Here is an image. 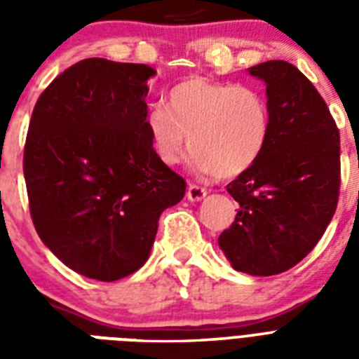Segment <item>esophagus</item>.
Masks as SVG:
<instances>
[{
  "mask_svg": "<svg viewBox=\"0 0 359 359\" xmlns=\"http://www.w3.org/2000/svg\"><path fill=\"white\" fill-rule=\"evenodd\" d=\"M208 191L207 188H203V186L199 184H190L188 186V191H186V197L190 199V201H201V199H205V196H207Z\"/></svg>",
  "mask_w": 359,
  "mask_h": 359,
  "instance_id": "esophagus-1",
  "label": "esophagus"
}]
</instances>
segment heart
I'll list each match as a JSON object with an SVG mask.
<instances>
[{"mask_svg":"<svg viewBox=\"0 0 359 359\" xmlns=\"http://www.w3.org/2000/svg\"><path fill=\"white\" fill-rule=\"evenodd\" d=\"M145 132L165 165H177L190 145L194 168L231 179L264 151L270 108L255 87L191 76L169 89L165 106L149 108Z\"/></svg>","mask_w":359,"mask_h":359,"instance_id":"1","label":"heart"}]
</instances>
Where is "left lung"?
<instances>
[{"mask_svg":"<svg viewBox=\"0 0 359 359\" xmlns=\"http://www.w3.org/2000/svg\"><path fill=\"white\" fill-rule=\"evenodd\" d=\"M250 74L266 83L270 135L257 162L227 186L240 210L218 244L238 272L276 276L296 266L334 218L339 130L294 65L266 61Z\"/></svg>","mask_w":359,"mask_h":359,"instance_id":"obj_1","label":"left lung"}]
</instances>
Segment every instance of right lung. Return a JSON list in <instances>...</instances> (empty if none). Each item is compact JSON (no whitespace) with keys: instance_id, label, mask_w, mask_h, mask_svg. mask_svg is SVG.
Returning a JSON list of instances; mask_svg holds the SVG:
<instances>
[{"instance_id":"add662e5","label":"right lung","mask_w":359,"mask_h":359,"mask_svg":"<svg viewBox=\"0 0 359 359\" xmlns=\"http://www.w3.org/2000/svg\"><path fill=\"white\" fill-rule=\"evenodd\" d=\"M140 63L83 59L42 91L24 149L29 212L41 240L74 272L115 281L149 259L158 219L186 182L154 156Z\"/></svg>"}]
</instances>
